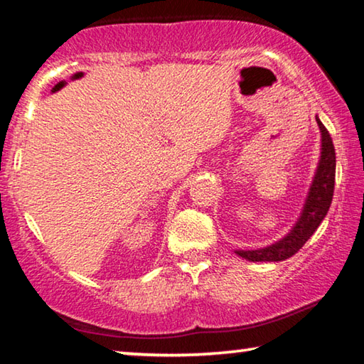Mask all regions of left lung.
Listing matches in <instances>:
<instances>
[{
    "instance_id": "left-lung-1",
    "label": "left lung",
    "mask_w": 364,
    "mask_h": 364,
    "mask_svg": "<svg viewBox=\"0 0 364 364\" xmlns=\"http://www.w3.org/2000/svg\"><path fill=\"white\" fill-rule=\"evenodd\" d=\"M316 123L321 132V156L313 176L310 191L305 199L300 217L292 230L278 242L255 250H236L239 257L249 262H282L304 247V244L313 236L316 228L321 225L332 202L336 183V149L331 134L316 115Z\"/></svg>"
}]
</instances>
